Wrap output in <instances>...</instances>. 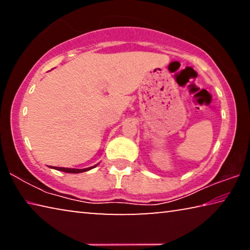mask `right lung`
Segmentation results:
<instances>
[{
  "label": "right lung",
  "mask_w": 250,
  "mask_h": 250,
  "mask_svg": "<svg viewBox=\"0 0 250 250\" xmlns=\"http://www.w3.org/2000/svg\"><path fill=\"white\" fill-rule=\"evenodd\" d=\"M97 166H98V164H96V166L90 167H86V168H69V167H52V168H55V170L65 172V173H83V172L91 170V168L96 167Z\"/></svg>",
  "instance_id": "add662e5"
}]
</instances>
